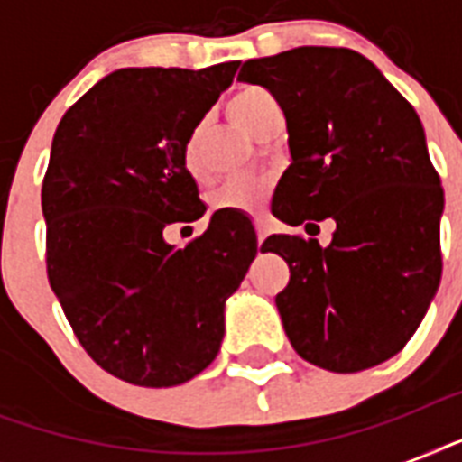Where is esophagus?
<instances>
[{
    "mask_svg": "<svg viewBox=\"0 0 462 462\" xmlns=\"http://www.w3.org/2000/svg\"><path fill=\"white\" fill-rule=\"evenodd\" d=\"M254 227H256V237H259V242H263V239L271 235V220H268V216L254 217Z\"/></svg>",
    "mask_w": 462,
    "mask_h": 462,
    "instance_id": "obj_1",
    "label": "esophagus"
}]
</instances>
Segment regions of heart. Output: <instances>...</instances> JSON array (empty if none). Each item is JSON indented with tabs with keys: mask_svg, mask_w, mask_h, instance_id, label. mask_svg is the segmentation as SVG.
<instances>
[{
	"mask_svg": "<svg viewBox=\"0 0 462 462\" xmlns=\"http://www.w3.org/2000/svg\"><path fill=\"white\" fill-rule=\"evenodd\" d=\"M275 100L268 96L263 88H245L239 90L237 96L232 97L227 110L235 125H239L245 132L254 134L261 117L266 115ZM184 167L191 177H203V162H201V146H199V129L189 134L184 141V151H181ZM268 196V187L263 181L256 180H230L225 181L223 187L217 189L210 203L216 210H237V213H256L263 208Z\"/></svg>",
	"mask_w": 462,
	"mask_h": 462,
	"instance_id": "heart-1",
	"label": "heart"
}]
</instances>
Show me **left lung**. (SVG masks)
<instances>
[{"instance_id": "1", "label": "left lung", "mask_w": 462, "mask_h": 462, "mask_svg": "<svg viewBox=\"0 0 462 462\" xmlns=\"http://www.w3.org/2000/svg\"><path fill=\"white\" fill-rule=\"evenodd\" d=\"M237 79L263 86L288 125L275 217L336 220L328 246L292 235L263 245L290 266L275 297L290 343L337 374L386 362L422 323L441 281L444 189L415 107L345 47L249 60Z\"/></svg>"}]
</instances>
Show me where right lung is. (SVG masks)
I'll use <instances>...</instances> for the list:
<instances>
[{"instance_id":"add662e5","label":"right lung","mask_w":462,"mask_h":462,"mask_svg":"<svg viewBox=\"0 0 462 462\" xmlns=\"http://www.w3.org/2000/svg\"><path fill=\"white\" fill-rule=\"evenodd\" d=\"M237 67L117 69L54 132L47 278L86 352L136 386H180L216 359L225 302L259 252L237 210L181 249L165 242L167 225L206 213L181 151Z\"/></svg>"}]
</instances>
